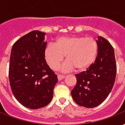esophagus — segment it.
<instances>
[{
    "instance_id": "34e87169",
    "label": "esophagus",
    "mask_w": 125,
    "mask_h": 125,
    "mask_svg": "<svg viewBox=\"0 0 125 125\" xmlns=\"http://www.w3.org/2000/svg\"><path fill=\"white\" fill-rule=\"evenodd\" d=\"M64 77H65V76H64V75H58V76H57V78H58V80H59V81H60V80H62V79H64Z\"/></svg>"
}]
</instances>
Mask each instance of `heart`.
I'll list each match as a JSON object with an SVG mask.
<instances>
[{
	"label": "heart",
	"mask_w": 125,
	"mask_h": 125,
	"mask_svg": "<svg viewBox=\"0 0 125 125\" xmlns=\"http://www.w3.org/2000/svg\"><path fill=\"white\" fill-rule=\"evenodd\" d=\"M97 52V43L93 38L61 37L54 44H47L44 49V57L53 70L59 68L65 56L67 61L62 65V71H70L74 68L78 71H83L93 64Z\"/></svg>",
	"instance_id": "b5f03b06"
}]
</instances>
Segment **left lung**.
Instances as JSON below:
<instances>
[{
    "label": "left lung",
    "instance_id": "1",
    "mask_svg": "<svg viewBox=\"0 0 125 125\" xmlns=\"http://www.w3.org/2000/svg\"><path fill=\"white\" fill-rule=\"evenodd\" d=\"M98 55L87 70L76 74L77 83L71 94L76 104L91 108L108 97L115 80L117 65L114 47L103 37L96 40Z\"/></svg>",
    "mask_w": 125,
    "mask_h": 125
}]
</instances>
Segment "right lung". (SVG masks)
<instances>
[{"label":"right lung","instance_id":"obj_1","mask_svg":"<svg viewBox=\"0 0 125 125\" xmlns=\"http://www.w3.org/2000/svg\"><path fill=\"white\" fill-rule=\"evenodd\" d=\"M45 32L32 31L13 43L9 64L11 91L25 107L36 110L52 101L57 76L47 64Z\"/></svg>","mask_w":125,"mask_h":125}]
</instances>
